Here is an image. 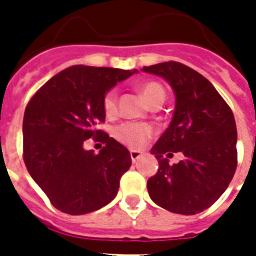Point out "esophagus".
Instances as JSON below:
<instances>
[{
    "label": "esophagus",
    "instance_id": "34e87169",
    "mask_svg": "<svg viewBox=\"0 0 256 256\" xmlns=\"http://www.w3.org/2000/svg\"><path fill=\"white\" fill-rule=\"evenodd\" d=\"M144 156V152H138V150H132L130 152V158H132V162H136V160H140V158H142Z\"/></svg>",
    "mask_w": 256,
    "mask_h": 256
}]
</instances>
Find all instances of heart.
I'll return each instance as SVG.
<instances>
[{
  "mask_svg": "<svg viewBox=\"0 0 256 256\" xmlns=\"http://www.w3.org/2000/svg\"><path fill=\"white\" fill-rule=\"evenodd\" d=\"M140 96H144V100L150 106L158 100H164L166 96L162 85L154 81L144 82L140 86ZM116 110H118V92L116 88H112L104 96V112L108 116H112L116 114ZM152 132L154 130L148 124L124 122L116 128L114 136L120 142L128 144L130 148H140L148 144V140L152 136Z\"/></svg>",
  "mask_w": 256,
  "mask_h": 256,
  "instance_id": "b5f03b06",
  "label": "heart"
}]
</instances>
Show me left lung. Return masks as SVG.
Segmentation results:
<instances>
[{"mask_svg":"<svg viewBox=\"0 0 256 256\" xmlns=\"http://www.w3.org/2000/svg\"><path fill=\"white\" fill-rule=\"evenodd\" d=\"M142 70L164 78L175 94L172 120L152 148L160 168L148 180V195L175 214L202 212L224 192L236 170L234 114L212 84L188 66L170 61ZM178 151L185 158L171 166L167 158Z\"/></svg>","mask_w":256,"mask_h":256,"instance_id":"left-lung-1","label":"left lung"}]
</instances>
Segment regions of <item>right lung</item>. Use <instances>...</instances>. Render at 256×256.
<instances>
[{
	"label": "right lung",
	"mask_w": 256,
	"mask_h": 256,
	"mask_svg": "<svg viewBox=\"0 0 256 256\" xmlns=\"http://www.w3.org/2000/svg\"><path fill=\"white\" fill-rule=\"evenodd\" d=\"M136 70L76 65L50 78L25 108L26 168L57 210L70 215L92 212L116 196L120 176L132 166L130 152L106 132L104 96ZM88 138L105 146L85 150Z\"/></svg>",
	"instance_id": "right-lung-1"
}]
</instances>
